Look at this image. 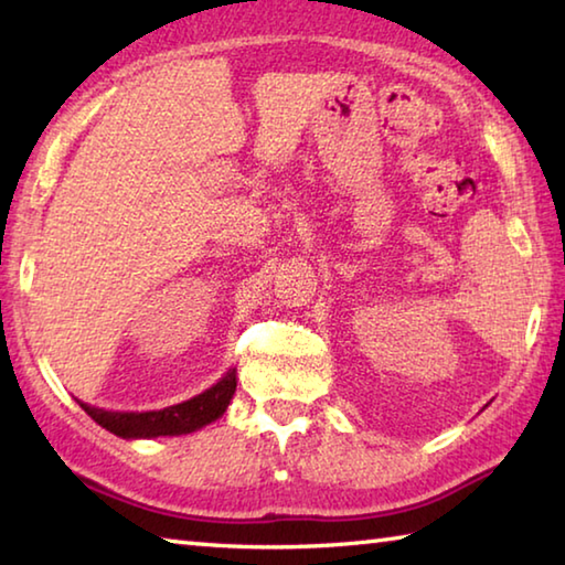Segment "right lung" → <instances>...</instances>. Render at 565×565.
<instances>
[{
  "label": "right lung",
  "instance_id": "right-lung-1",
  "mask_svg": "<svg viewBox=\"0 0 565 565\" xmlns=\"http://www.w3.org/2000/svg\"><path fill=\"white\" fill-rule=\"evenodd\" d=\"M234 391L236 371L228 369V374L222 381H216L212 388H206L204 394L161 411H141V414H134V411H104L89 404H82V401L79 406L87 411L102 428H107V431L121 438H157L191 434L196 431V428L212 424V420L224 414Z\"/></svg>",
  "mask_w": 565,
  "mask_h": 565
}]
</instances>
